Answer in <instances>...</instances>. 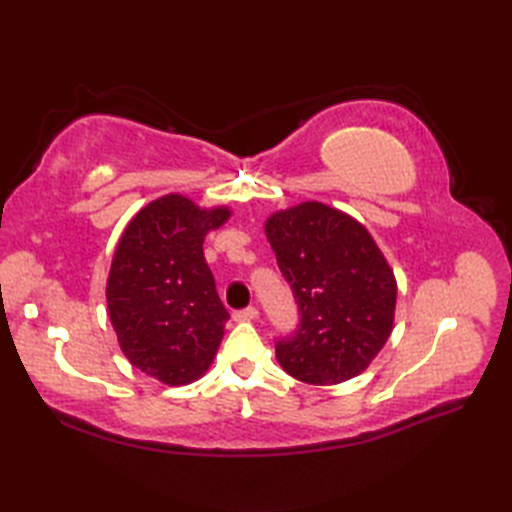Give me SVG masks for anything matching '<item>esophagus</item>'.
Masks as SVG:
<instances>
[{
    "label": "esophagus",
    "mask_w": 512,
    "mask_h": 512,
    "mask_svg": "<svg viewBox=\"0 0 512 512\" xmlns=\"http://www.w3.org/2000/svg\"><path fill=\"white\" fill-rule=\"evenodd\" d=\"M235 321H255L259 319V310L257 308H244V310H237L233 314Z\"/></svg>",
    "instance_id": "obj_1"
}]
</instances>
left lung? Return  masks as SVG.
<instances>
[{"label": "left lung", "mask_w": 512, "mask_h": 512, "mask_svg": "<svg viewBox=\"0 0 512 512\" xmlns=\"http://www.w3.org/2000/svg\"><path fill=\"white\" fill-rule=\"evenodd\" d=\"M266 237L299 303V330L277 361L308 385L363 374L383 350L396 314V277L367 228L334 206L301 202L268 217Z\"/></svg>", "instance_id": "left-lung-1"}]
</instances>
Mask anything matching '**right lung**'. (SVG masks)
<instances>
[{
	"instance_id": "1",
	"label": "right lung",
	"mask_w": 512,
	"mask_h": 512,
	"mask_svg": "<svg viewBox=\"0 0 512 512\" xmlns=\"http://www.w3.org/2000/svg\"><path fill=\"white\" fill-rule=\"evenodd\" d=\"M231 209H202L182 193L143 206L118 239L105 299L127 361L162 385L206 374L222 343L228 312L204 262V237Z\"/></svg>"
}]
</instances>
